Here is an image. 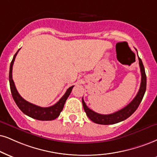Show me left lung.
Segmentation results:
<instances>
[{"instance_id": "1", "label": "left lung", "mask_w": 157, "mask_h": 157, "mask_svg": "<svg viewBox=\"0 0 157 157\" xmlns=\"http://www.w3.org/2000/svg\"><path fill=\"white\" fill-rule=\"evenodd\" d=\"M138 59L141 73V83L140 89H139L138 94L135 96L134 99L131 101V102H129L127 106L123 108L122 109L111 114H106V115L100 114L93 111L90 108H89L84 101V98H82V103L84 111L86 112V116L93 122L99 124H117L127 119V118L130 117L136 111L141 101H142L143 98H144L145 92H146V72H145V68L144 64L142 63V60H141V59L139 57Z\"/></svg>"}]
</instances>
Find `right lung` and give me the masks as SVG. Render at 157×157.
I'll use <instances>...</instances> for the list:
<instances>
[{"instance_id":"add662e5","label":"right lung","mask_w":157,"mask_h":157,"mask_svg":"<svg viewBox=\"0 0 157 157\" xmlns=\"http://www.w3.org/2000/svg\"><path fill=\"white\" fill-rule=\"evenodd\" d=\"M19 49L13 56V59L10 65V69H9V84H10L11 92L13 100H14L17 105L18 106L19 109L23 113L26 114L28 117L33 118V119L40 120V121H51V120L55 119L56 118L59 117L61 111H63L65 101H66L67 98L71 94L72 89L74 86H71V87L67 89L65 94L62 97L61 99L57 103L55 104L54 105L50 106V107L42 108L26 101L25 99H23L22 97L20 96V94H19V92H17L14 82H13L12 78L13 64Z\"/></svg>"}]
</instances>
